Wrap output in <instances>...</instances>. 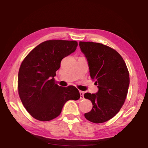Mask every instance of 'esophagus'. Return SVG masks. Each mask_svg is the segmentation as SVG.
Wrapping results in <instances>:
<instances>
[{
  "instance_id": "obj_1",
  "label": "esophagus",
  "mask_w": 148,
  "mask_h": 148,
  "mask_svg": "<svg viewBox=\"0 0 148 148\" xmlns=\"http://www.w3.org/2000/svg\"><path fill=\"white\" fill-rule=\"evenodd\" d=\"M79 94H80V99H84V92L79 91Z\"/></svg>"
}]
</instances>
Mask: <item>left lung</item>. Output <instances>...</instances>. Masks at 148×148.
Listing matches in <instances>:
<instances>
[{
    "instance_id": "8db88e82",
    "label": "left lung",
    "mask_w": 148,
    "mask_h": 148,
    "mask_svg": "<svg viewBox=\"0 0 148 148\" xmlns=\"http://www.w3.org/2000/svg\"><path fill=\"white\" fill-rule=\"evenodd\" d=\"M80 49L88 61L91 78L98 86L97 93L86 92L92 108L84 114L95 123L108 121L119 112L128 92L129 73L118 52L106 45L93 42H79Z\"/></svg>"
}]
</instances>
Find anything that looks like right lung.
Wrapping results in <instances>:
<instances>
[{
  "instance_id": "obj_1",
  "label": "right lung",
  "mask_w": 148,
  "mask_h": 148,
  "mask_svg": "<svg viewBox=\"0 0 148 148\" xmlns=\"http://www.w3.org/2000/svg\"><path fill=\"white\" fill-rule=\"evenodd\" d=\"M76 41L49 40L42 42L22 61L18 73V93L22 104L34 119H53L69 100L80 97L76 87H61L54 77L64 57L76 49Z\"/></svg>"
}]
</instances>
